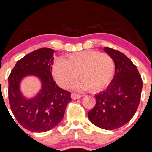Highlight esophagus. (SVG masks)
<instances>
[{"label": "esophagus", "mask_w": 152, "mask_h": 152, "mask_svg": "<svg viewBox=\"0 0 152 152\" xmlns=\"http://www.w3.org/2000/svg\"><path fill=\"white\" fill-rule=\"evenodd\" d=\"M82 97V95H80V94L76 93V92H72L71 93V97L73 100H76V99L81 98Z\"/></svg>", "instance_id": "esophagus-1"}]
</instances>
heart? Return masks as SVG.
<instances>
[{
    "label": "heart",
    "instance_id": "heart-1",
    "mask_svg": "<svg viewBox=\"0 0 152 152\" xmlns=\"http://www.w3.org/2000/svg\"><path fill=\"white\" fill-rule=\"evenodd\" d=\"M116 65L111 55L86 50L68 55L64 61L57 60L53 67L56 80L61 87L68 88L79 78L80 88L97 92L105 88L114 78Z\"/></svg>",
    "mask_w": 152,
    "mask_h": 152
}]
</instances>
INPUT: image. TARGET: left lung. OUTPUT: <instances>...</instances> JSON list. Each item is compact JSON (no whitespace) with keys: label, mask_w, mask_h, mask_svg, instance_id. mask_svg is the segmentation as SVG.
<instances>
[{"label":"left lung","mask_w":152,"mask_h":152,"mask_svg":"<svg viewBox=\"0 0 152 152\" xmlns=\"http://www.w3.org/2000/svg\"><path fill=\"white\" fill-rule=\"evenodd\" d=\"M114 60L115 74L108 88L95 95V107L88 112L90 122L100 128L112 130L130 120L140 103L143 81L136 66L119 51L105 47Z\"/></svg>","instance_id":"8db88e82"}]
</instances>
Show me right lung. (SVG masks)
Listing matches in <instances>:
<instances>
[{
	"mask_svg": "<svg viewBox=\"0 0 152 152\" xmlns=\"http://www.w3.org/2000/svg\"><path fill=\"white\" fill-rule=\"evenodd\" d=\"M54 50L41 48L17 61L9 76V100L14 117L27 130L42 132L54 128L63 119L71 92L57 85L52 78ZM35 75L42 80L39 93L25 99L19 90L22 77Z\"/></svg>",
	"mask_w": 152,
	"mask_h": 152,
	"instance_id": "right-lung-1",
	"label": "right lung"
}]
</instances>
